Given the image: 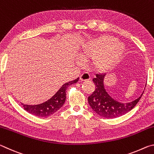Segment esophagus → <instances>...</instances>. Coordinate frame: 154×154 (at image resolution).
Wrapping results in <instances>:
<instances>
[{
	"instance_id": "esophagus-1",
	"label": "esophagus",
	"mask_w": 154,
	"mask_h": 154,
	"mask_svg": "<svg viewBox=\"0 0 154 154\" xmlns=\"http://www.w3.org/2000/svg\"><path fill=\"white\" fill-rule=\"evenodd\" d=\"M90 76L88 72H85L80 75V80L82 81V82H85V81L90 80Z\"/></svg>"
}]
</instances>
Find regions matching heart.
Listing matches in <instances>:
<instances>
[{"instance_id":"1","label":"heart","mask_w":154,"mask_h":154,"mask_svg":"<svg viewBox=\"0 0 154 154\" xmlns=\"http://www.w3.org/2000/svg\"><path fill=\"white\" fill-rule=\"evenodd\" d=\"M116 38L110 36H104L86 44L80 54V58L89 61L97 58L95 66L99 70H106L113 66L120 58L124 52V47L117 43Z\"/></svg>"}]
</instances>
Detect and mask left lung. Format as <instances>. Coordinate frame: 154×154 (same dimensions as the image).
<instances>
[{
  "label": "left lung",
  "instance_id": "8db88e82",
  "mask_svg": "<svg viewBox=\"0 0 154 154\" xmlns=\"http://www.w3.org/2000/svg\"><path fill=\"white\" fill-rule=\"evenodd\" d=\"M106 74H96L93 79L95 90L88 97V103L91 108L99 116L105 118H115L122 116L132 110L143 96L130 103H122L112 98L104 87L103 81Z\"/></svg>",
  "mask_w": 154,
  "mask_h": 154
}]
</instances>
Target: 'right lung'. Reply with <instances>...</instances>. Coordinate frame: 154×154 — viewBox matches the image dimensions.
Returning <instances> with one entry per match:
<instances>
[{"mask_svg":"<svg viewBox=\"0 0 154 154\" xmlns=\"http://www.w3.org/2000/svg\"><path fill=\"white\" fill-rule=\"evenodd\" d=\"M78 81H79V77L71 82L64 83L55 94L45 103L35 105H25V104L22 103L23 107L24 110L28 111V113L37 117L43 118V117L51 116L56 113L57 111H58L63 106L65 100H66V92L67 88L69 85L77 83Z\"/></svg>","mask_w":154,"mask_h":154,"instance_id":"1","label":"right lung"}]
</instances>
